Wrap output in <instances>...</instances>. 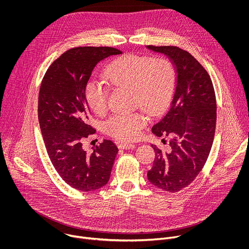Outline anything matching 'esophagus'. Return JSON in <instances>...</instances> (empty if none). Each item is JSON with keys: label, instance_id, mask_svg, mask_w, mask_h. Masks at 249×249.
Returning a JSON list of instances; mask_svg holds the SVG:
<instances>
[{"label": "esophagus", "instance_id": "esophagus-1", "mask_svg": "<svg viewBox=\"0 0 249 249\" xmlns=\"http://www.w3.org/2000/svg\"><path fill=\"white\" fill-rule=\"evenodd\" d=\"M119 149H123V150H129V149H134L135 145L134 144H129V143H120L118 145Z\"/></svg>", "mask_w": 249, "mask_h": 249}]
</instances>
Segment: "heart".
Segmentation results:
<instances>
[{
  "instance_id": "1",
  "label": "heart",
  "mask_w": 249,
  "mask_h": 249,
  "mask_svg": "<svg viewBox=\"0 0 249 249\" xmlns=\"http://www.w3.org/2000/svg\"><path fill=\"white\" fill-rule=\"evenodd\" d=\"M105 79L115 88L132 89L136 105L155 115L165 107L172 95L176 72L172 62L165 57L127 54L107 67ZM85 95L94 113L100 115L107 110L109 88L106 84L89 80ZM147 122L148 118L141 112L115 114L105 122L104 128L109 136L130 142L141 136Z\"/></svg>"
}]
</instances>
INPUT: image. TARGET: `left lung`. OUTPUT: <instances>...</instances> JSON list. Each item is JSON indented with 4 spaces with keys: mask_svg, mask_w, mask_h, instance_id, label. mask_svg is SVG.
Instances as JSON below:
<instances>
[{
    "mask_svg": "<svg viewBox=\"0 0 249 249\" xmlns=\"http://www.w3.org/2000/svg\"><path fill=\"white\" fill-rule=\"evenodd\" d=\"M147 48L165 54L176 72L170 104L152 128L157 136L170 138L169 149L152 145L156 157L148 179L175 193L193 182L209 157L217 121L215 89L205 68L189 52L176 46Z\"/></svg>",
    "mask_w": 249,
    "mask_h": 249,
    "instance_id": "obj_1",
    "label": "left lung"
}]
</instances>
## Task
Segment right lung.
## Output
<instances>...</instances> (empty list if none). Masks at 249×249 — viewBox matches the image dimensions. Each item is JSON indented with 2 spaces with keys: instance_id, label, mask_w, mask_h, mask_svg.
I'll return each instance as SVG.
<instances>
[{
  "instance_id": "1",
  "label": "right lung",
  "mask_w": 249,
  "mask_h": 249,
  "mask_svg": "<svg viewBox=\"0 0 249 249\" xmlns=\"http://www.w3.org/2000/svg\"><path fill=\"white\" fill-rule=\"evenodd\" d=\"M122 52L113 47H76L56 59L42 79L38 120L49 159L61 178L80 191L99 189L108 182L118 148L104 140L87 154L83 142L95 130L89 124L86 85L94 67Z\"/></svg>"
}]
</instances>
